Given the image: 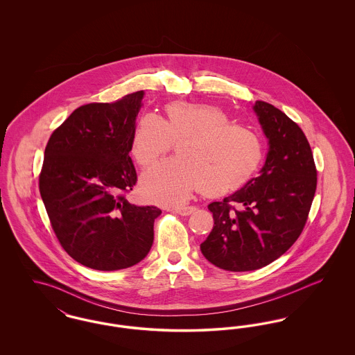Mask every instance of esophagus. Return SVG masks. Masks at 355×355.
<instances>
[{"mask_svg": "<svg viewBox=\"0 0 355 355\" xmlns=\"http://www.w3.org/2000/svg\"><path fill=\"white\" fill-rule=\"evenodd\" d=\"M196 210L194 206H182V207H177L175 213H178L180 216H189Z\"/></svg>", "mask_w": 355, "mask_h": 355, "instance_id": "1", "label": "esophagus"}]
</instances>
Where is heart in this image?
I'll list each match as a JSON object with an SVG mask.
<instances>
[{
    "label": "heart",
    "instance_id": "obj_1",
    "mask_svg": "<svg viewBox=\"0 0 355 355\" xmlns=\"http://www.w3.org/2000/svg\"><path fill=\"white\" fill-rule=\"evenodd\" d=\"M166 119L142 116L132 137L137 164L150 168L177 144V158L144 174L141 190L152 202L175 206L201 187L218 197L245 185L263 158V144L253 129L232 123L229 114L209 103L173 102Z\"/></svg>",
    "mask_w": 355,
    "mask_h": 355
}]
</instances>
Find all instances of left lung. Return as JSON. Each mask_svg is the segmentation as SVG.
Wrapping results in <instances>:
<instances>
[{"instance_id":"8db88e82","label":"left lung","mask_w":355,"mask_h":355,"mask_svg":"<svg viewBox=\"0 0 355 355\" xmlns=\"http://www.w3.org/2000/svg\"><path fill=\"white\" fill-rule=\"evenodd\" d=\"M254 110L270 149L261 174L220 202L201 243L205 258L229 271L261 269L291 248L304 230L317 189V168L302 129L270 103Z\"/></svg>"}]
</instances>
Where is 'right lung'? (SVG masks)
I'll return each instance as SVG.
<instances>
[{
	"label": "right lung",
	"mask_w": 355,
	"mask_h": 355,
	"mask_svg": "<svg viewBox=\"0 0 355 355\" xmlns=\"http://www.w3.org/2000/svg\"><path fill=\"white\" fill-rule=\"evenodd\" d=\"M144 92L76 109L53 133L40 193L64 250L94 270L130 268L149 253L157 206L126 200L137 173L129 157Z\"/></svg>",
	"instance_id": "obj_1"
}]
</instances>
